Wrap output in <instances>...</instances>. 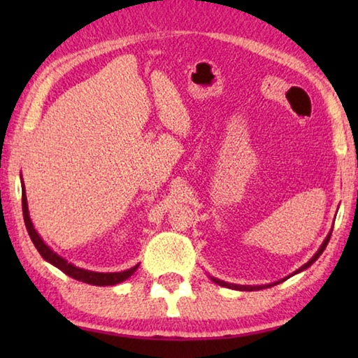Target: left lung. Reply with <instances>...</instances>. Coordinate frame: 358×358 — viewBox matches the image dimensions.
<instances>
[{
  "label": "left lung",
  "instance_id": "1",
  "mask_svg": "<svg viewBox=\"0 0 358 358\" xmlns=\"http://www.w3.org/2000/svg\"><path fill=\"white\" fill-rule=\"evenodd\" d=\"M330 235H331V232L327 235V238H325V241L322 243V246L319 248V251L314 254V256L308 260V262L301 266V268H299L295 271V273H299V271H301V270H305V268H308V266H311L314 262H316V260L319 259V256L320 254L324 252V250H325V246L329 245V241H330ZM213 281L216 282V284H220V286H224V287H230V289H235V290H259V289H264V287H271V286H275V284H278V282H281V281H278V282H275V284H268V286H237V284H229V282H224V281H220V280H216V278H213Z\"/></svg>",
  "mask_w": 358,
  "mask_h": 358
}]
</instances>
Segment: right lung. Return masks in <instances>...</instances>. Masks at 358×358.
I'll list each match as a JSON object with an SVG mask.
<instances>
[{"label":"right lung","instance_id":"obj_1","mask_svg":"<svg viewBox=\"0 0 358 358\" xmlns=\"http://www.w3.org/2000/svg\"><path fill=\"white\" fill-rule=\"evenodd\" d=\"M22 210H23V220H25V226L28 230L29 238L36 246V250L39 251V254L44 257L47 262H50L52 265H55L57 268H59L71 278H74L77 281L87 282V284H93V286H113V284H118L121 281L128 280V278L134 273V271L138 268V265L132 266V268L126 270V271H118V273H98V271H88L83 268H78V266H74L69 264L68 260H64L63 257H59L57 252H53L50 248H48L44 241L41 240V237L36 232L33 227V222L29 220L28 215V205H27V196H25V189H22Z\"/></svg>","mask_w":358,"mask_h":358}]
</instances>
